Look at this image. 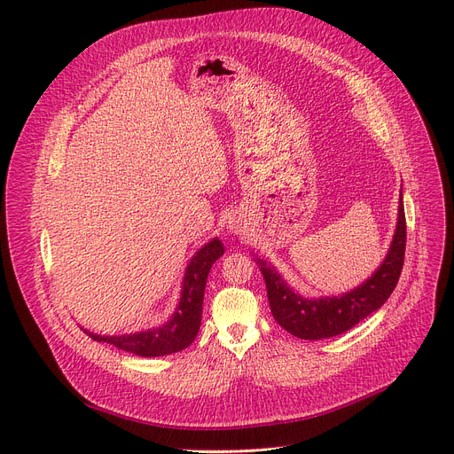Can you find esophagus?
<instances>
[{"mask_svg":"<svg viewBox=\"0 0 454 454\" xmlns=\"http://www.w3.org/2000/svg\"><path fill=\"white\" fill-rule=\"evenodd\" d=\"M240 228H242V226H240L237 221H230V230H231V231L239 233V231H240Z\"/></svg>","mask_w":454,"mask_h":454,"instance_id":"esophagus-1","label":"esophagus"}]
</instances>
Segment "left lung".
Returning a JSON list of instances; mask_svg holds the SVG:
<instances>
[{
    "label": "left lung",
    "instance_id": "8db88e82",
    "mask_svg": "<svg viewBox=\"0 0 454 454\" xmlns=\"http://www.w3.org/2000/svg\"><path fill=\"white\" fill-rule=\"evenodd\" d=\"M404 251L406 215L401 193L397 230L390 251H387L380 268L364 284L347 294L333 298L325 296L319 300L301 298L286 286L275 270L258 258V266H261L266 280L273 317L280 327L300 340H325L347 333L390 298L403 271Z\"/></svg>",
    "mask_w": 454,
    "mask_h": 454
}]
</instances>
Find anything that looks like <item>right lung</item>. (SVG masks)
<instances>
[{"label": "right lung", "mask_w": 454, "mask_h": 454, "mask_svg": "<svg viewBox=\"0 0 454 454\" xmlns=\"http://www.w3.org/2000/svg\"><path fill=\"white\" fill-rule=\"evenodd\" d=\"M223 253V242L219 239H214L192 258L184 273L179 305L170 321L165 323L163 327L129 336H97L90 333L88 336L95 341L109 343L120 350L142 357H160L186 348L200 333L207 278L212 264Z\"/></svg>", "instance_id": "right-lung-1"}]
</instances>
